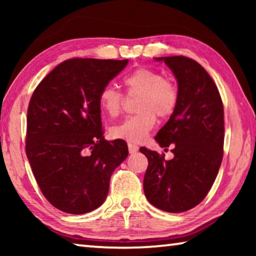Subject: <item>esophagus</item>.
<instances>
[{
  "label": "esophagus",
  "instance_id": "esophagus-1",
  "mask_svg": "<svg viewBox=\"0 0 256 256\" xmlns=\"http://www.w3.org/2000/svg\"><path fill=\"white\" fill-rule=\"evenodd\" d=\"M128 152H130V154H136V152H138V146L136 144H131V142H130V144H128Z\"/></svg>",
  "mask_w": 256,
  "mask_h": 256
}]
</instances>
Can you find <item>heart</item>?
<instances>
[{"mask_svg":"<svg viewBox=\"0 0 256 256\" xmlns=\"http://www.w3.org/2000/svg\"><path fill=\"white\" fill-rule=\"evenodd\" d=\"M128 96L138 98L136 104V114L125 118L110 128L114 138L128 142L144 141L156 124V115L167 118L178 105V89L170 79L164 78L151 68H140L124 78ZM99 108L110 118H116L123 110L124 96L112 86L102 89L98 98Z\"/></svg>","mask_w":256,"mask_h":256,"instance_id":"heart-1","label":"heart"}]
</instances>
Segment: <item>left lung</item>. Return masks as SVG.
<instances>
[{"mask_svg": "<svg viewBox=\"0 0 256 256\" xmlns=\"http://www.w3.org/2000/svg\"><path fill=\"white\" fill-rule=\"evenodd\" d=\"M164 60L178 84V105L154 140L172 146L174 158L164 159L141 146L148 158L144 190L158 209L178 214L196 206L206 196L224 156V105L216 84L196 60L185 56ZM167 150V149H166Z\"/></svg>", "mask_w": 256, "mask_h": 256, "instance_id": "obj_1", "label": "left lung"}]
</instances>
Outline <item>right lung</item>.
Listing matches in <instances>:
<instances>
[{
    "instance_id": "right-lung-1",
    "label": "right lung",
    "mask_w": 256,
    "mask_h": 256,
    "mask_svg": "<svg viewBox=\"0 0 256 256\" xmlns=\"http://www.w3.org/2000/svg\"><path fill=\"white\" fill-rule=\"evenodd\" d=\"M128 60L71 58L47 74L30 99L26 154L42 193L72 214L100 206L110 176L126 159L124 140L104 136L98 98Z\"/></svg>"
}]
</instances>
